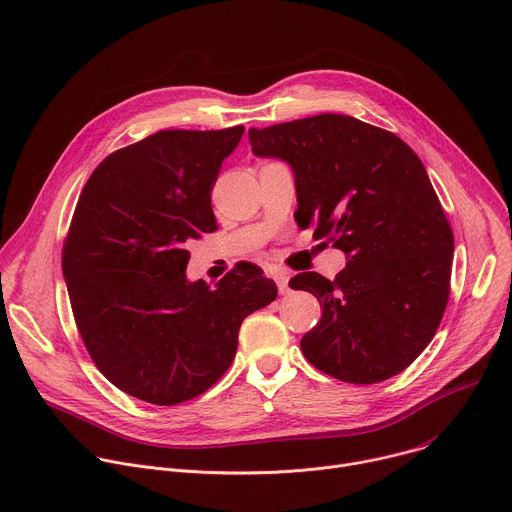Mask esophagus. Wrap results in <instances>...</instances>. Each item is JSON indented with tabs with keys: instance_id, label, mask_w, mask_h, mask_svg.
Listing matches in <instances>:
<instances>
[{
	"instance_id": "34e87169",
	"label": "esophagus",
	"mask_w": 512,
	"mask_h": 512,
	"mask_svg": "<svg viewBox=\"0 0 512 512\" xmlns=\"http://www.w3.org/2000/svg\"><path fill=\"white\" fill-rule=\"evenodd\" d=\"M270 277L274 279V283H277L281 295L289 293V272H287V270H283V268H272V270H270Z\"/></svg>"
}]
</instances>
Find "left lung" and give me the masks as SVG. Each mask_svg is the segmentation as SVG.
Listing matches in <instances>:
<instances>
[{
	"label": "left lung",
	"mask_w": 512,
	"mask_h": 512,
	"mask_svg": "<svg viewBox=\"0 0 512 512\" xmlns=\"http://www.w3.org/2000/svg\"><path fill=\"white\" fill-rule=\"evenodd\" d=\"M248 135L254 155L291 166L297 225L346 254L334 281L318 272L289 281L324 305L301 338L305 359L346 383L402 373L441 324L453 262V231L420 157L398 135L346 114Z\"/></svg>",
	"instance_id": "8db88e82"
}]
</instances>
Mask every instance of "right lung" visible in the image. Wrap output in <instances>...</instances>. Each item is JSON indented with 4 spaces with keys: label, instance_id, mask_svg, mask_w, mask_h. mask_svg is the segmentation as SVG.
Masks as SVG:
<instances>
[{
    "label": "right lung",
    "instance_id": "obj_1",
    "mask_svg": "<svg viewBox=\"0 0 512 512\" xmlns=\"http://www.w3.org/2000/svg\"><path fill=\"white\" fill-rule=\"evenodd\" d=\"M244 127L160 131L110 153L86 182L63 246L73 318L100 373L174 406L229 369L246 316L277 285L244 262L215 285L186 279L190 240L217 229L211 190Z\"/></svg>",
    "mask_w": 512,
    "mask_h": 512
}]
</instances>
